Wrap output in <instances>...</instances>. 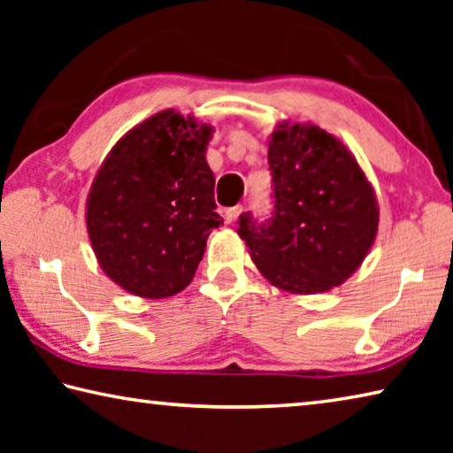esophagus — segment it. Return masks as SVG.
<instances>
[{"label": "esophagus", "instance_id": "obj_1", "mask_svg": "<svg viewBox=\"0 0 453 453\" xmlns=\"http://www.w3.org/2000/svg\"><path fill=\"white\" fill-rule=\"evenodd\" d=\"M243 211L242 205H235V208H229L224 211V219L227 221V224H232V221H235L237 218H240V213Z\"/></svg>", "mask_w": 453, "mask_h": 453}]
</instances>
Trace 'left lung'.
<instances>
[{"label": "left lung", "mask_w": 453, "mask_h": 453, "mask_svg": "<svg viewBox=\"0 0 453 453\" xmlns=\"http://www.w3.org/2000/svg\"><path fill=\"white\" fill-rule=\"evenodd\" d=\"M275 205L240 234L259 273L289 294H321L354 273L378 235L372 183L346 145L313 124L275 126L267 143Z\"/></svg>", "instance_id": "left-lung-1"}]
</instances>
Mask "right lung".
I'll return each mask as SVG.
<instances>
[{"mask_svg":"<svg viewBox=\"0 0 453 453\" xmlns=\"http://www.w3.org/2000/svg\"><path fill=\"white\" fill-rule=\"evenodd\" d=\"M213 127L164 110L107 153L86 203L88 235L107 278L127 294L162 300L194 280L205 242L224 219L205 162Z\"/></svg>","mask_w":453,"mask_h":453,"instance_id":"add662e5","label":"right lung"}]
</instances>
